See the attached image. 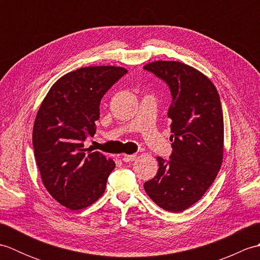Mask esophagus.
<instances>
[{
	"label": "esophagus",
	"mask_w": 260,
	"mask_h": 260,
	"mask_svg": "<svg viewBox=\"0 0 260 260\" xmlns=\"http://www.w3.org/2000/svg\"><path fill=\"white\" fill-rule=\"evenodd\" d=\"M135 158H136L135 154H125V155H123L124 162H133L135 161Z\"/></svg>",
	"instance_id": "1"
}]
</instances>
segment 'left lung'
<instances>
[{"mask_svg":"<svg viewBox=\"0 0 260 260\" xmlns=\"http://www.w3.org/2000/svg\"><path fill=\"white\" fill-rule=\"evenodd\" d=\"M170 86L172 155L156 157V175L144 189L159 208L182 212L203 197L213 183L223 159V115L212 81L196 68L180 61L157 60L146 63Z\"/></svg>","mask_w":260,"mask_h":260,"instance_id":"left-lung-1","label":"left lung"}]
</instances>
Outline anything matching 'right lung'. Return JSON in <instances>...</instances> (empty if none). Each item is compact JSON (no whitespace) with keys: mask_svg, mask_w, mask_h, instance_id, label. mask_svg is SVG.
Listing matches in <instances>:
<instances>
[{"mask_svg":"<svg viewBox=\"0 0 260 260\" xmlns=\"http://www.w3.org/2000/svg\"><path fill=\"white\" fill-rule=\"evenodd\" d=\"M126 69L90 66L63 75L49 89L33 125L32 142L42 183L69 210L96 202L106 189L115 162L85 148L96 133L101 99Z\"/></svg>","mask_w":260,"mask_h":260,"instance_id":"add662e5","label":"right lung"}]
</instances>
